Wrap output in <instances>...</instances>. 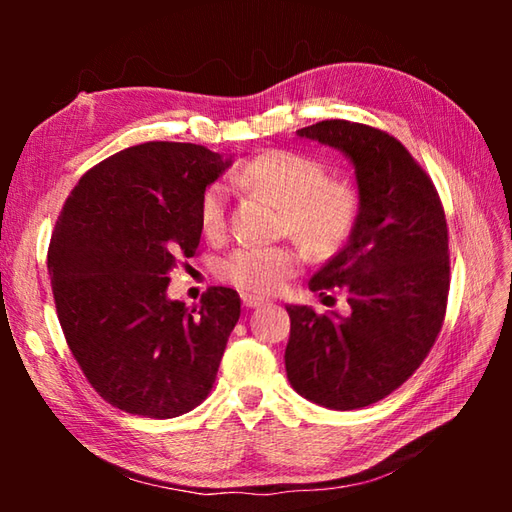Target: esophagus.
I'll return each mask as SVG.
<instances>
[{
    "mask_svg": "<svg viewBox=\"0 0 512 512\" xmlns=\"http://www.w3.org/2000/svg\"><path fill=\"white\" fill-rule=\"evenodd\" d=\"M242 303H244V308L253 310V308L264 306V299L262 297H255V295H242Z\"/></svg>",
    "mask_w": 512,
    "mask_h": 512,
    "instance_id": "1",
    "label": "esophagus"
}]
</instances>
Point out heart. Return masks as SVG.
Masks as SVG:
<instances>
[{
    "label": "heart",
    "instance_id": "heart-1",
    "mask_svg": "<svg viewBox=\"0 0 512 512\" xmlns=\"http://www.w3.org/2000/svg\"><path fill=\"white\" fill-rule=\"evenodd\" d=\"M233 180L284 206V226L308 248L330 253L352 233L358 195L347 182L325 180L319 160L297 151H264L239 169ZM200 226L209 237L226 226V187L213 182L200 198ZM301 266L292 246H242L222 259L220 277L244 292H277Z\"/></svg>",
    "mask_w": 512,
    "mask_h": 512
}]
</instances>
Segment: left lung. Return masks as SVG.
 Instances as JSON below:
<instances>
[{"label": "left lung", "mask_w": 512, "mask_h": 512, "mask_svg": "<svg viewBox=\"0 0 512 512\" xmlns=\"http://www.w3.org/2000/svg\"><path fill=\"white\" fill-rule=\"evenodd\" d=\"M297 136L352 162L358 215L347 244L308 284L321 295L345 290L350 312L286 306V374L303 398L350 411L398 389L436 343L449 295L447 220L433 182L394 136L350 121Z\"/></svg>", "instance_id": "1"}]
</instances>
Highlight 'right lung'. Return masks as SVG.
Returning a JSON list of instances; mask_svg holds the SVG:
<instances>
[{
  "mask_svg": "<svg viewBox=\"0 0 512 512\" xmlns=\"http://www.w3.org/2000/svg\"><path fill=\"white\" fill-rule=\"evenodd\" d=\"M233 158L143 143L72 189L48 250L59 323L85 378L134 416L176 418L209 396L242 310L233 288L169 299V270L200 244V198Z\"/></svg>",
  "mask_w": 512,
  "mask_h": 512,
  "instance_id": "add662e5",
  "label": "right lung"
}]
</instances>
